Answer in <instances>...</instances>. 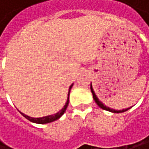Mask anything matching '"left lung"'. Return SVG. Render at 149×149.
Segmentation results:
<instances>
[{"mask_svg":"<svg viewBox=\"0 0 149 149\" xmlns=\"http://www.w3.org/2000/svg\"><path fill=\"white\" fill-rule=\"evenodd\" d=\"M90 89H91V92H92V95H93V98H94V100H95V102L96 103V104L98 105L100 108H102V109H104V110H106V111H109V112H112V113H123V112H126V111H128L129 109H130L131 107H129V108H126V109H123V110H114V109H111L110 107H107L106 105H104L99 99H98V97L96 96V95L95 94V92H94V89H93V88H92V84L90 85Z\"/></svg>","mask_w":149,"mask_h":149,"instance_id":"left-lung-1","label":"left lung"}]
</instances>
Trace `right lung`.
<instances>
[{
	"label": "right lung",
	"mask_w": 149,
	"mask_h": 149,
	"mask_svg": "<svg viewBox=\"0 0 149 149\" xmlns=\"http://www.w3.org/2000/svg\"><path fill=\"white\" fill-rule=\"evenodd\" d=\"M73 84L70 85V87L69 88V93H68V98H67V101H66V104L65 105L63 106V108H62L61 110H60L58 113H54V114H52V115H47V116H45V117H40V118H33V117H30V116H27L26 115L25 113H20L26 118L27 119L28 121H30L32 123H39V124H45V123H52V122H54L56 121V120H58L59 118H61L62 115H63V113H65L66 109H67V106L69 104V99H70V89L72 88Z\"/></svg>",
	"instance_id": "right-lung-1"
}]
</instances>
